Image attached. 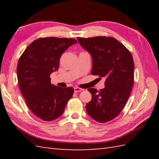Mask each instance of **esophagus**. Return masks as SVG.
Wrapping results in <instances>:
<instances>
[{"label":"esophagus","mask_w":159,"mask_h":159,"mask_svg":"<svg viewBox=\"0 0 159 159\" xmlns=\"http://www.w3.org/2000/svg\"><path fill=\"white\" fill-rule=\"evenodd\" d=\"M74 92H75V93L79 92H80V91L83 90V89L79 88V87H74Z\"/></svg>","instance_id":"1"}]
</instances>
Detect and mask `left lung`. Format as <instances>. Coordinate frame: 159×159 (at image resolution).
<instances>
[{"label": "left lung", "mask_w": 159, "mask_h": 159, "mask_svg": "<svg viewBox=\"0 0 159 159\" xmlns=\"http://www.w3.org/2000/svg\"><path fill=\"white\" fill-rule=\"evenodd\" d=\"M78 42L92 59V75L105 79L98 92L89 88L92 98L86 104L89 116L104 123L116 117L126 104L133 86L134 61L130 52L111 37L77 38Z\"/></svg>", "instance_id": "obj_1"}]
</instances>
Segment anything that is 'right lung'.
<instances>
[{
	"label": "right lung",
	"mask_w": 159,
	"mask_h": 159,
	"mask_svg": "<svg viewBox=\"0 0 159 159\" xmlns=\"http://www.w3.org/2000/svg\"><path fill=\"white\" fill-rule=\"evenodd\" d=\"M76 43L72 38H39L29 44L19 59L17 77L20 89L30 110L40 119H57L73 96V87L52 85L50 75L58 70L62 54Z\"/></svg>",
	"instance_id": "obj_1"
}]
</instances>
